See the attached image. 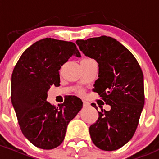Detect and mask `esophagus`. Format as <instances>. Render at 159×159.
I'll list each match as a JSON object with an SVG mask.
<instances>
[{
    "label": "esophagus",
    "instance_id": "1",
    "mask_svg": "<svg viewBox=\"0 0 159 159\" xmlns=\"http://www.w3.org/2000/svg\"><path fill=\"white\" fill-rule=\"evenodd\" d=\"M83 107H87V106H89V102H86V101L85 100H83Z\"/></svg>",
    "mask_w": 159,
    "mask_h": 159
}]
</instances>
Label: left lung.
Wrapping results in <instances>:
<instances>
[{
  "instance_id": "8db88e82",
  "label": "left lung",
  "mask_w": 159,
  "mask_h": 159,
  "mask_svg": "<svg viewBox=\"0 0 159 159\" xmlns=\"http://www.w3.org/2000/svg\"><path fill=\"white\" fill-rule=\"evenodd\" d=\"M76 43L86 57L99 63V78L93 91L109 105L101 109L98 120L89 127L94 145L104 151H114L133 136L145 103L142 70L132 53L112 37L102 36ZM97 110V106L92 103Z\"/></svg>"
}]
</instances>
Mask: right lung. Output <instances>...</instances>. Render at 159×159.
Here are the masks:
<instances>
[{
	"label": "right lung",
	"instance_id": "add662e5",
	"mask_svg": "<svg viewBox=\"0 0 159 159\" xmlns=\"http://www.w3.org/2000/svg\"><path fill=\"white\" fill-rule=\"evenodd\" d=\"M72 56L81 57L74 43L44 38L23 53L13 70L11 102L20 128L42 149H53L63 142L69 122L83 107L75 96L57 107L47 101L50 86H60L59 70Z\"/></svg>",
	"mask_w": 159,
	"mask_h": 159
}]
</instances>
